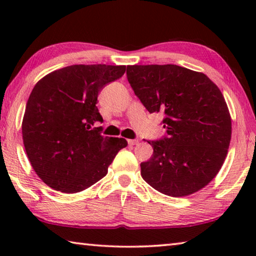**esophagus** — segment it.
<instances>
[{
  "instance_id": "obj_1",
  "label": "esophagus",
  "mask_w": 256,
  "mask_h": 256,
  "mask_svg": "<svg viewBox=\"0 0 256 256\" xmlns=\"http://www.w3.org/2000/svg\"><path fill=\"white\" fill-rule=\"evenodd\" d=\"M138 140H136V138H128V144H130V146H134V144H138Z\"/></svg>"
}]
</instances>
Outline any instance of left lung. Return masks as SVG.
I'll list each match as a JSON object with an SVG mask.
<instances>
[{
	"label": "left lung",
	"mask_w": 256,
	"mask_h": 256,
	"mask_svg": "<svg viewBox=\"0 0 256 256\" xmlns=\"http://www.w3.org/2000/svg\"><path fill=\"white\" fill-rule=\"evenodd\" d=\"M128 80L149 112H162L167 136L148 141L154 154L141 176L158 192L180 198L218 174L232 138V118L218 86L204 73L174 64L128 66Z\"/></svg>",
	"instance_id": "obj_1"
}]
</instances>
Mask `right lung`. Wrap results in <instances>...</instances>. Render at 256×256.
I'll use <instances>...</instances> for the list:
<instances>
[{
  "label": "right lung",
  "mask_w": 256,
  "mask_h": 256,
  "mask_svg": "<svg viewBox=\"0 0 256 256\" xmlns=\"http://www.w3.org/2000/svg\"><path fill=\"white\" fill-rule=\"evenodd\" d=\"M126 66H70L37 82L26 106L22 138L38 177L55 190L78 193L106 176L123 138L100 136L102 122L97 97L107 84L122 76Z\"/></svg>",
  "instance_id": "obj_1"
}]
</instances>
